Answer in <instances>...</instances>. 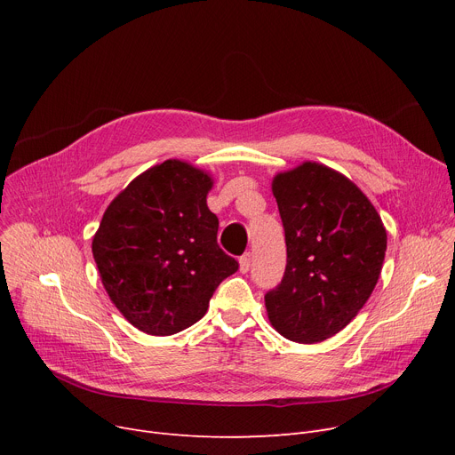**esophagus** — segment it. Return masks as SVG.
<instances>
[{"label": "esophagus", "mask_w": 455, "mask_h": 455, "mask_svg": "<svg viewBox=\"0 0 455 455\" xmlns=\"http://www.w3.org/2000/svg\"><path fill=\"white\" fill-rule=\"evenodd\" d=\"M251 252H247V254H243L242 258H240V271L242 273H249V269H251Z\"/></svg>", "instance_id": "esophagus-1"}]
</instances>
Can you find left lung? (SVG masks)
I'll use <instances>...</instances> for the list:
<instances>
[{"label": "left lung", "mask_w": 455, "mask_h": 455, "mask_svg": "<svg viewBox=\"0 0 455 455\" xmlns=\"http://www.w3.org/2000/svg\"><path fill=\"white\" fill-rule=\"evenodd\" d=\"M285 230L288 266L266 295L267 317L285 339L314 345L341 331L365 306L384 266L387 232L348 177L302 162L271 182Z\"/></svg>", "instance_id": "obj_1"}]
</instances>
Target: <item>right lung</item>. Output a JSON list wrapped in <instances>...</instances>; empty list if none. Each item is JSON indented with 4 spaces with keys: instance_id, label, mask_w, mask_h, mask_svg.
Listing matches in <instances>:
<instances>
[{
    "instance_id": "obj_1",
    "label": "right lung",
    "mask_w": 455,
    "mask_h": 455,
    "mask_svg": "<svg viewBox=\"0 0 455 455\" xmlns=\"http://www.w3.org/2000/svg\"><path fill=\"white\" fill-rule=\"evenodd\" d=\"M213 179L170 158L140 173L107 206L92 254L112 304L134 328L172 336L203 319L215 288L237 271L218 245L206 204Z\"/></svg>"
}]
</instances>
